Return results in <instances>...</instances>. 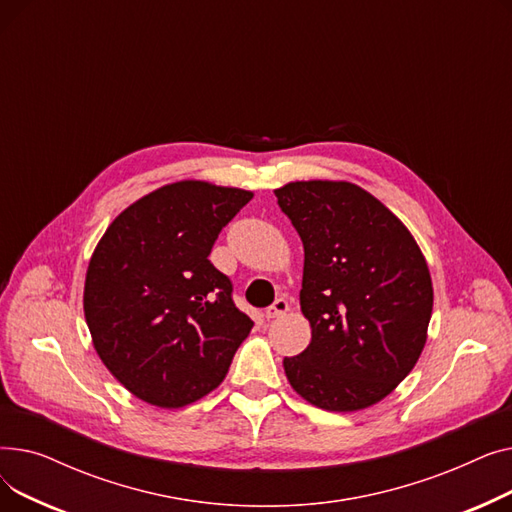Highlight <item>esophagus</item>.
Returning <instances> with one entry per match:
<instances>
[{"label": "esophagus", "instance_id": "esophagus-1", "mask_svg": "<svg viewBox=\"0 0 512 512\" xmlns=\"http://www.w3.org/2000/svg\"><path fill=\"white\" fill-rule=\"evenodd\" d=\"M286 311H288V301L286 299H278L272 307L265 309V317L267 319H276V317H282Z\"/></svg>", "mask_w": 512, "mask_h": 512}]
</instances>
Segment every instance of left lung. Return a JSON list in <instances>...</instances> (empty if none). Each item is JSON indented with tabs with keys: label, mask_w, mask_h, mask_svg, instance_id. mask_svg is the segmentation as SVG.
<instances>
[{
	"label": "left lung",
	"mask_w": 512,
	"mask_h": 512,
	"mask_svg": "<svg viewBox=\"0 0 512 512\" xmlns=\"http://www.w3.org/2000/svg\"><path fill=\"white\" fill-rule=\"evenodd\" d=\"M280 209L305 249L301 311L311 342L284 357L290 386L326 411H359L388 396L415 367L434 288L415 238L351 182H290Z\"/></svg>",
	"instance_id": "left-lung-1"
}]
</instances>
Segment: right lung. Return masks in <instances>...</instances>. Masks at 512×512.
<instances>
[{"instance_id":"obj_1","label":"right lung","mask_w":512,"mask_h":512,"mask_svg":"<svg viewBox=\"0 0 512 512\" xmlns=\"http://www.w3.org/2000/svg\"><path fill=\"white\" fill-rule=\"evenodd\" d=\"M253 199L240 188L182 180L124 209L91 257L85 317L114 378L155 407L178 409L218 388L253 321L207 259Z\"/></svg>"}]
</instances>
